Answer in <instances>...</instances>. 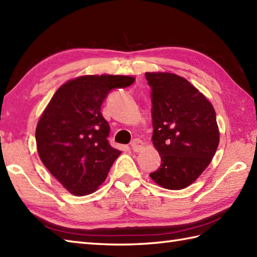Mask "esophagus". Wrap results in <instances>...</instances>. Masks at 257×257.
I'll use <instances>...</instances> for the list:
<instances>
[{
  "mask_svg": "<svg viewBox=\"0 0 257 257\" xmlns=\"http://www.w3.org/2000/svg\"><path fill=\"white\" fill-rule=\"evenodd\" d=\"M130 146H132V149L135 152H138V151H140L141 149H143L144 143L140 139H134L132 143H130Z\"/></svg>",
  "mask_w": 257,
  "mask_h": 257,
  "instance_id": "34e87169",
  "label": "esophagus"
}]
</instances>
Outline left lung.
I'll return each mask as SVG.
<instances>
[{
    "label": "left lung",
    "instance_id": "obj_1",
    "mask_svg": "<svg viewBox=\"0 0 257 257\" xmlns=\"http://www.w3.org/2000/svg\"><path fill=\"white\" fill-rule=\"evenodd\" d=\"M146 79L151 87L152 141L161 156L150 177L166 189H184L205 170L219 146L215 110L176 74L146 73Z\"/></svg>",
    "mask_w": 257,
    "mask_h": 257
}]
</instances>
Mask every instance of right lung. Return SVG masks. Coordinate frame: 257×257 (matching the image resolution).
Here are the masks:
<instances>
[{
  "label": "right lung",
  "instance_id": "obj_1",
  "mask_svg": "<svg viewBox=\"0 0 257 257\" xmlns=\"http://www.w3.org/2000/svg\"><path fill=\"white\" fill-rule=\"evenodd\" d=\"M120 75L81 76L59 87L38 120V156L54 177L75 195L94 192L120 155L108 141L110 127L101 105L112 89L133 85Z\"/></svg>",
  "mask_w": 257,
  "mask_h": 257
}]
</instances>
